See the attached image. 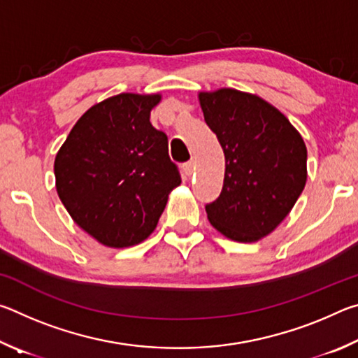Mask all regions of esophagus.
<instances>
[{
    "instance_id": "obj_1",
    "label": "esophagus",
    "mask_w": 358,
    "mask_h": 358,
    "mask_svg": "<svg viewBox=\"0 0 358 358\" xmlns=\"http://www.w3.org/2000/svg\"><path fill=\"white\" fill-rule=\"evenodd\" d=\"M194 171H196V164H194V161H189V162H186V164H183V172L186 177H191Z\"/></svg>"
}]
</instances>
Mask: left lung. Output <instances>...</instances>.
<instances>
[{"label":"left lung","mask_w":358,"mask_h":358,"mask_svg":"<svg viewBox=\"0 0 358 358\" xmlns=\"http://www.w3.org/2000/svg\"><path fill=\"white\" fill-rule=\"evenodd\" d=\"M197 98L226 157L222 191L205 207L208 221L229 240H262L286 220L306 185L303 137L257 94L220 88Z\"/></svg>","instance_id":"obj_1"}]
</instances>
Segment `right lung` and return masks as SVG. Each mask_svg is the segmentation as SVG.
<instances>
[{"label":"right lung","mask_w":358,"mask_h":358,"mask_svg":"<svg viewBox=\"0 0 358 358\" xmlns=\"http://www.w3.org/2000/svg\"><path fill=\"white\" fill-rule=\"evenodd\" d=\"M161 93H121L88 108L55 156V186L72 220L108 248L147 240L180 186L167 136L150 123Z\"/></svg>","instance_id":"right-lung-1"}]
</instances>
